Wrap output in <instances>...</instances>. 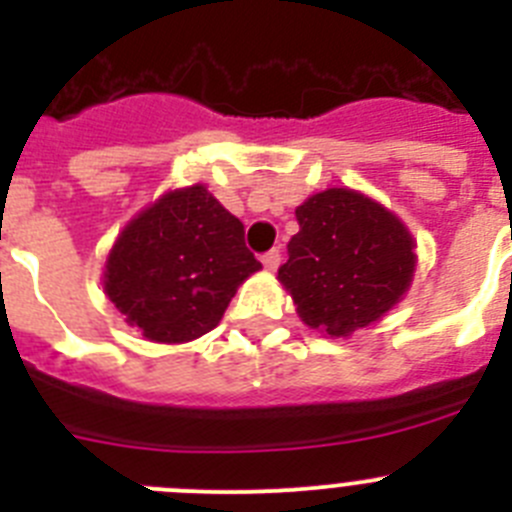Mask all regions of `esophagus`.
Instances as JSON below:
<instances>
[{
	"label": "esophagus",
	"mask_w": 512,
	"mask_h": 512,
	"mask_svg": "<svg viewBox=\"0 0 512 512\" xmlns=\"http://www.w3.org/2000/svg\"><path fill=\"white\" fill-rule=\"evenodd\" d=\"M261 264H264L269 271L277 269V266L282 264V253H279V248H271V251H266L264 256H261Z\"/></svg>",
	"instance_id": "obj_1"
}]
</instances>
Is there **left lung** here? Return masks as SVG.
Instances as JSON below:
<instances>
[{
  "instance_id": "1",
  "label": "left lung",
  "mask_w": 512,
  "mask_h": 512,
  "mask_svg": "<svg viewBox=\"0 0 512 512\" xmlns=\"http://www.w3.org/2000/svg\"><path fill=\"white\" fill-rule=\"evenodd\" d=\"M287 264L277 279L302 323L348 338L384 318L415 277V238L395 212L348 187L310 194L295 210Z\"/></svg>"
}]
</instances>
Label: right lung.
<instances>
[{"mask_svg":"<svg viewBox=\"0 0 512 512\" xmlns=\"http://www.w3.org/2000/svg\"><path fill=\"white\" fill-rule=\"evenodd\" d=\"M259 269L241 220L205 184H192L161 194L120 230L102 287L146 341L189 343L223 320L238 287Z\"/></svg>","mask_w":512,"mask_h":512,"instance_id":"right-lung-1","label":"right lung"}]
</instances>
